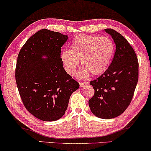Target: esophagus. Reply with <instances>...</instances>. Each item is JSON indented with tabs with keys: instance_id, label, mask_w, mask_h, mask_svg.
<instances>
[{
	"instance_id": "esophagus-1",
	"label": "esophagus",
	"mask_w": 151,
	"mask_h": 151,
	"mask_svg": "<svg viewBox=\"0 0 151 151\" xmlns=\"http://www.w3.org/2000/svg\"><path fill=\"white\" fill-rule=\"evenodd\" d=\"M89 83L88 82H81L80 83V87H81V88H83V87H85L86 86H88Z\"/></svg>"
}]
</instances>
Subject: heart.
<instances>
[{
	"mask_svg": "<svg viewBox=\"0 0 151 151\" xmlns=\"http://www.w3.org/2000/svg\"><path fill=\"white\" fill-rule=\"evenodd\" d=\"M114 45L109 38L99 36L79 35L73 40L70 50L61 53V60L69 75H75L78 67V60L83 67L77 76L86 78L90 73L94 76L101 75L107 70L114 55Z\"/></svg>",
	"mask_w": 151,
	"mask_h": 151,
	"instance_id": "obj_1",
	"label": "heart"
}]
</instances>
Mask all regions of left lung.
Here are the masks:
<instances>
[{
	"instance_id": "1",
	"label": "left lung",
	"mask_w": 151,
	"mask_h": 151,
	"mask_svg": "<svg viewBox=\"0 0 151 151\" xmlns=\"http://www.w3.org/2000/svg\"><path fill=\"white\" fill-rule=\"evenodd\" d=\"M116 44L111 64L105 73L90 81L94 95L89 101L96 117L111 119L124 112L130 104L138 81V61L128 41L115 30L105 29Z\"/></svg>"
}]
</instances>
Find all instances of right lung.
I'll use <instances>...</instances> for the list:
<instances>
[{
	"label": "right lung",
	"instance_id": "right-lung-1",
	"mask_svg": "<svg viewBox=\"0 0 151 151\" xmlns=\"http://www.w3.org/2000/svg\"><path fill=\"white\" fill-rule=\"evenodd\" d=\"M68 35L43 29L34 34L19 52L16 81L26 109L40 120L55 121L66 111L79 84L63 68L61 48Z\"/></svg>",
	"mask_w": 151,
	"mask_h": 151
}]
</instances>
